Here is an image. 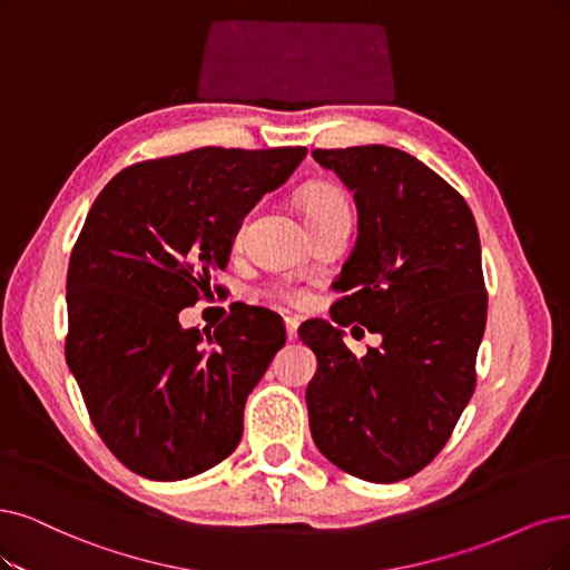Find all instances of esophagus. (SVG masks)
Listing matches in <instances>:
<instances>
[{"label":"esophagus","mask_w":570,"mask_h":570,"mask_svg":"<svg viewBox=\"0 0 570 570\" xmlns=\"http://www.w3.org/2000/svg\"><path fill=\"white\" fill-rule=\"evenodd\" d=\"M286 335H288V341H293L298 335V326H301V320L298 317H286Z\"/></svg>","instance_id":"34e87169"}]
</instances>
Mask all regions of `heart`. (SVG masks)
<instances>
[{
  "mask_svg": "<svg viewBox=\"0 0 570 570\" xmlns=\"http://www.w3.org/2000/svg\"><path fill=\"white\" fill-rule=\"evenodd\" d=\"M298 202H301V208H303V214H305L312 229H320L322 225H326L335 218L352 216V206H350L345 189H341L338 185H333V183L305 185L301 189ZM248 218L250 216L244 218V223L239 227V235L246 229ZM272 293L277 298L291 303V305H305L307 303V293L298 286H293V284H274Z\"/></svg>",
  "mask_w": 570,
  "mask_h": 570,
  "instance_id": "1",
  "label": "heart"
}]
</instances>
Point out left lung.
Returning <instances> with one entry per match:
<instances>
[{"label":"left lung","mask_w":570,"mask_h":570,"mask_svg":"<svg viewBox=\"0 0 570 570\" xmlns=\"http://www.w3.org/2000/svg\"><path fill=\"white\" fill-rule=\"evenodd\" d=\"M354 193L360 235L331 322L301 326L317 354L305 402L317 449L373 483L413 476L444 449L476 385L487 284L472 210L430 166L387 145L312 150ZM366 325L362 361L342 343Z\"/></svg>","instance_id":"obj_1"}]
</instances>
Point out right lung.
Here are the masks:
<instances>
[{
    "instance_id": "1",
    "label": "right lung",
    "mask_w": 570,
    "mask_h": 570,
    "mask_svg": "<svg viewBox=\"0 0 570 570\" xmlns=\"http://www.w3.org/2000/svg\"><path fill=\"white\" fill-rule=\"evenodd\" d=\"M305 155L199 147L126 166L96 197L68 267L66 360L96 432L131 472L180 481L237 449L284 324L244 305L202 333L178 312L208 296L244 216Z\"/></svg>"
}]
</instances>
